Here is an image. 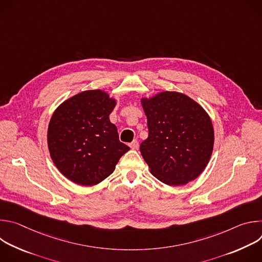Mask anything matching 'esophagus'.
Masks as SVG:
<instances>
[{
  "instance_id": "obj_1",
  "label": "esophagus",
  "mask_w": 262,
  "mask_h": 262,
  "mask_svg": "<svg viewBox=\"0 0 262 262\" xmlns=\"http://www.w3.org/2000/svg\"><path fill=\"white\" fill-rule=\"evenodd\" d=\"M129 147H130L132 149H138V147H139V142H138L137 140H134L132 143H129Z\"/></svg>"
}]
</instances>
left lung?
Here are the masks:
<instances>
[{"instance_id":"obj_1","label":"left lung","mask_w":262,"mask_h":262,"mask_svg":"<svg viewBox=\"0 0 262 262\" xmlns=\"http://www.w3.org/2000/svg\"><path fill=\"white\" fill-rule=\"evenodd\" d=\"M141 103L148 138L140 151L151 174L168 185L196 179L207 166L214 134L205 110L183 93L164 91Z\"/></svg>"}]
</instances>
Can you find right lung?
<instances>
[{
	"instance_id": "add662e5",
	"label": "right lung",
	"mask_w": 262,
	"mask_h": 262,
	"mask_svg": "<svg viewBox=\"0 0 262 262\" xmlns=\"http://www.w3.org/2000/svg\"><path fill=\"white\" fill-rule=\"evenodd\" d=\"M116 100L102 90H87L66 99L54 112L48 146L58 170L70 181L91 186L114 172L129 147L110 121Z\"/></svg>"
}]
</instances>
